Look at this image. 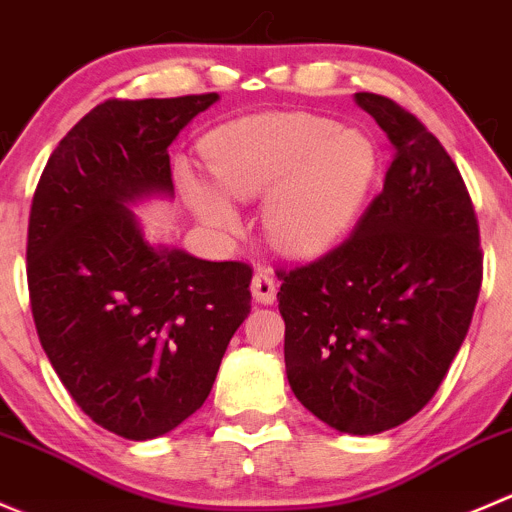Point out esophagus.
Listing matches in <instances>:
<instances>
[{
	"label": "esophagus",
	"mask_w": 512,
	"mask_h": 512,
	"mask_svg": "<svg viewBox=\"0 0 512 512\" xmlns=\"http://www.w3.org/2000/svg\"><path fill=\"white\" fill-rule=\"evenodd\" d=\"M252 295H255L257 302L262 305H272L277 300V285L272 272L267 270H257L255 277H252Z\"/></svg>",
	"instance_id": "esophagus-1"
}]
</instances>
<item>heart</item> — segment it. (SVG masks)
Segmentation results:
<instances>
[{"instance_id": "b5f03b06", "label": "heart", "mask_w": 512, "mask_h": 512, "mask_svg": "<svg viewBox=\"0 0 512 512\" xmlns=\"http://www.w3.org/2000/svg\"><path fill=\"white\" fill-rule=\"evenodd\" d=\"M210 172L230 195L270 192L265 230L292 252H320L335 245L360 210L372 175L375 150L360 132L317 114H267L227 124L207 145ZM190 205L210 225L232 230L235 207L200 177L182 172Z\"/></svg>"}]
</instances>
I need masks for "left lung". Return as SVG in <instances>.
<instances>
[{
	"mask_svg": "<svg viewBox=\"0 0 512 512\" xmlns=\"http://www.w3.org/2000/svg\"><path fill=\"white\" fill-rule=\"evenodd\" d=\"M355 102L393 145L382 192L347 240L280 267L285 370L315 418L375 435L418 415L458 355L483 282L473 200L438 137L372 92Z\"/></svg>",
	"mask_w": 512,
	"mask_h": 512,
	"instance_id": "1",
	"label": "left lung"
}]
</instances>
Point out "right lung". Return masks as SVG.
Returning a JSON list of instances; mask_svg holds the SVG:
<instances>
[{
  "mask_svg": "<svg viewBox=\"0 0 512 512\" xmlns=\"http://www.w3.org/2000/svg\"><path fill=\"white\" fill-rule=\"evenodd\" d=\"M215 92L107 99L49 157L32 197L27 285L39 342L74 403L127 440L202 408L250 315L252 267L142 237L127 202L172 195L170 152Z\"/></svg>",
  "mask_w": 512,
  "mask_h": 512,
  "instance_id": "obj_1",
  "label": "right lung"
}]
</instances>
